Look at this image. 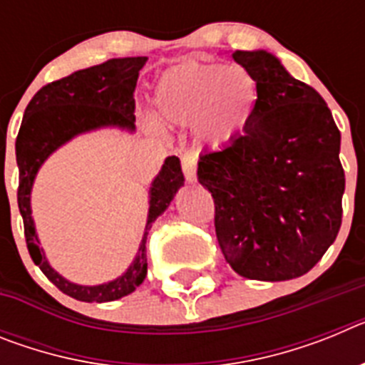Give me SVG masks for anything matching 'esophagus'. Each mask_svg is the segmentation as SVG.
<instances>
[{
  "mask_svg": "<svg viewBox=\"0 0 365 365\" xmlns=\"http://www.w3.org/2000/svg\"><path fill=\"white\" fill-rule=\"evenodd\" d=\"M180 164H182V173H185L188 182H195L197 179V155L192 151L180 155Z\"/></svg>",
  "mask_w": 365,
  "mask_h": 365,
  "instance_id": "1",
  "label": "esophagus"
}]
</instances>
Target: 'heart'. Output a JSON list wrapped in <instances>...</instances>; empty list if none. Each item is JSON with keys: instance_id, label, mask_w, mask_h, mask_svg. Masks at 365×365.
<instances>
[{"instance_id": "heart-1", "label": "heart", "mask_w": 365, "mask_h": 365, "mask_svg": "<svg viewBox=\"0 0 365 365\" xmlns=\"http://www.w3.org/2000/svg\"><path fill=\"white\" fill-rule=\"evenodd\" d=\"M153 102L163 120L193 124L202 143L219 146L232 143L252 122L259 86L240 63L190 60L160 74Z\"/></svg>"}]
</instances>
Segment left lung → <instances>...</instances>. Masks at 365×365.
<instances>
[{
	"label": "left lung",
	"mask_w": 365,
	"mask_h": 365,
	"mask_svg": "<svg viewBox=\"0 0 365 365\" xmlns=\"http://www.w3.org/2000/svg\"><path fill=\"white\" fill-rule=\"evenodd\" d=\"M259 102L243 135L199 157L215 235L235 272L259 282L307 274L336 240L346 175L325 100L267 51H235Z\"/></svg>",
	"instance_id": "left-lung-1"
}]
</instances>
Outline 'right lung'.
<instances>
[{
	"label": "right lung",
	"mask_w": 365,
	"mask_h": 365,
	"mask_svg": "<svg viewBox=\"0 0 365 365\" xmlns=\"http://www.w3.org/2000/svg\"><path fill=\"white\" fill-rule=\"evenodd\" d=\"M146 56L113 58L100 66L76 71L66 78L47 83L32 96L16 138V163L19 170L18 206L24 217L25 240L32 261L63 292L80 302H115L131 294L148 274L146 240L151 225L166 210L185 185L179 157L164 160L150 188V208L143 241L131 265L122 276L100 285H78L58 274L40 247L31 208V192L41 164L60 146L82 133L118 128L135 131V87Z\"/></svg>",
	"instance_id": "1"
}]
</instances>
